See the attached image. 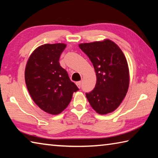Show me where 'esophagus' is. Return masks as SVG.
I'll return each mask as SVG.
<instances>
[{
    "label": "esophagus",
    "mask_w": 158,
    "mask_h": 158,
    "mask_svg": "<svg viewBox=\"0 0 158 158\" xmlns=\"http://www.w3.org/2000/svg\"><path fill=\"white\" fill-rule=\"evenodd\" d=\"M81 81H77L76 82V85H77V87H78L79 88H79H81Z\"/></svg>",
    "instance_id": "1"
}]
</instances>
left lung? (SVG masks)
Returning <instances> with one entry per match:
<instances>
[{
    "instance_id": "left-lung-1",
    "label": "left lung",
    "mask_w": 158,
    "mask_h": 158,
    "mask_svg": "<svg viewBox=\"0 0 158 158\" xmlns=\"http://www.w3.org/2000/svg\"><path fill=\"white\" fill-rule=\"evenodd\" d=\"M79 47L90 58L97 77L95 89L85 96L98 114L111 113L121 105L129 88L126 58L120 47L109 39L81 43Z\"/></svg>"
}]
</instances>
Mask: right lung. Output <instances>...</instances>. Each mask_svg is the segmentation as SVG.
<instances>
[{"instance_id":"add662e5","label":"right lung","mask_w":158,"mask_h":158,"mask_svg":"<svg viewBox=\"0 0 158 158\" xmlns=\"http://www.w3.org/2000/svg\"><path fill=\"white\" fill-rule=\"evenodd\" d=\"M64 43L45 44L35 49L25 68V81L31 98L42 110L60 114L79 89L58 62Z\"/></svg>"}]
</instances>
